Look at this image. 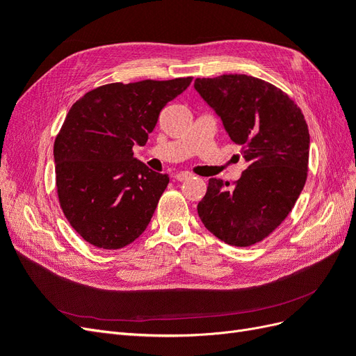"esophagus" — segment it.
<instances>
[{
    "label": "esophagus",
    "mask_w": 356,
    "mask_h": 356,
    "mask_svg": "<svg viewBox=\"0 0 356 356\" xmlns=\"http://www.w3.org/2000/svg\"><path fill=\"white\" fill-rule=\"evenodd\" d=\"M188 178H191L190 172H179V174L175 175V179H177V181H186V179H188Z\"/></svg>",
    "instance_id": "esophagus-1"
}]
</instances>
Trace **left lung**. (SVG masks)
Wrapping results in <instances>:
<instances>
[{
	"mask_svg": "<svg viewBox=\"0 0 356 356\" xmlns=\"http://www.w3.org/2000/svg\"><path fill=\"white\" fill-rule=\"evenodd\" d=\"M195 89L248 163L234 186L211 178L197 213L220 241L254 245L286 218L305 187L310 145L305 115L286 93L251 75L196 79Z\"/></svg>",
	"mask_w": 356,
	"mask_h": 356,
	"instance_id": "1",
	"label": "left lung"
}]
</instances>
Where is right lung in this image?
<instances>
[{"label":"right lung","instance_id":"right-lung-1","mask_svg":"<svg viewBox=\"0 0 356 356\" xmlns=\"http://www.w3.org/2000/svg\"><path fill=\"white\" fill-rule=\"evenodd\" d=\"M191 77L111 83L86 93L68 111L53 157L60 208L81 238L120 250L144 233L169 182L134 157L165 105Z\"/></svg>","mask_w":356,"mask_h":356}]
</instances>
